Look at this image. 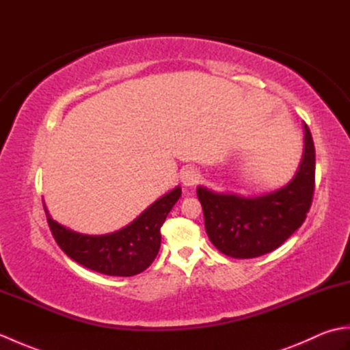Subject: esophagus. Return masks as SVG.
Here are the masks:
<instances>
[{
    "mask_svg": "<svg viewBox=\"0 0 350 350\" xmlns=\"http://www.w3.org/2000/svg\"><path fill=\"white\" fill-rule=\"evenodd\" d=\"M198 179H200V174H198V171L194 168L183 170L180 174V180L183 183V187H187V188L194 187V185L198 182Z\"/></svg>",
    "mask_w": 350,
    "mask_h": 350,
    "instance_id": "1",
    "label": "esophagus"
}]
</instances>
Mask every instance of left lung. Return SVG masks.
<instances>
[{"label":"left lung","mask_w":350,"mask_h":350,"mask_svg":"<svg viewBox=\"0 0 350 350\" xmlns=\"http://www.w3.org/2000/svg\"><path fill=\"white\" fill-rule=\"evenodd\" d=\"M314 171L313 137L304 123L302 159L293 179L284 187L262 196L198 187L197 197L211 242L233 258H252L277 250L307 218L313 202Z\"/></svg>","instance_id":"left-lung-1"}]
</instances>
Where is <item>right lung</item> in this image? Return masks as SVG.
Returning <instances> with one entry per match:
<instances>
[{
	"instance_id": "obj_1",
	"label": "right lung",
	"mask_w": 350,
	"mask_h": 350,
	"mask_svg": "<svg viewBox=\"0 0 350 350\" xmlns=\"http://www.w3.org/2000/svg\"><path fill=\"white\" fill-rule=\"evenodd\" d=\"M182 196L176 187L156 200L131 224L107 234H83L58 224L46 212L48 224L60 248L87 269L113 277H132L146 271L158 256L161 227Z\"/></svg>"
}]
</instances>
